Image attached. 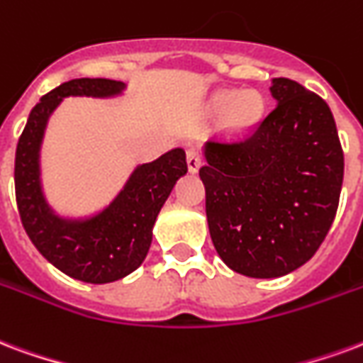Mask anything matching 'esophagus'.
<instances>
[{
	"label": "esophagus",
	"mask_w": 363,
	"mask_h": 363,
	"mask_svg": "<svg viewBox=\"0 0 363 363\" xmlns=\"http://www.w3.org/2000/svg\"><path fill=\"white\" fill-rule=\"evenodd\" d=\"M186 165H189L190 173H196L198 169L202 167V154L196 147H189L186 150Z\"/></svg>",
	"instance_id": "obj_1"
}]
</instances>
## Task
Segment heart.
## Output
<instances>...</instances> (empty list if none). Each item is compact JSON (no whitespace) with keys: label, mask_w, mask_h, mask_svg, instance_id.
<instances>
[{"label":"heart","mask_w":363,"mask_h":363,"mask_svg":"<svg viewBox=\"0 0 363 363\" xmlns=\"http://www.w3.org/2000/svg\"><path fill=\"white\" fill-rule=\"evenodd\" d=\"M209 107H211V113L227 117V125L230 130L248 133L262 117L264 101L257 92L221 90L211 98Z\"/></svg>","instance_id":"heart-1"}]
</instances>
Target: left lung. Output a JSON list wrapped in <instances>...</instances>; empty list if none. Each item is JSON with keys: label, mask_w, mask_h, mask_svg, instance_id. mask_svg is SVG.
Masks as SVG:
<instances>
[{"label": "left lung", "mask_w": 363, "mask_h": 363, "mask_svg": "<svg viewBox=\"0 0 363 363\" xmlns=\"http://www.w3.org/2000/svg\"><path fill=\"white\" fill-rule=\"evenodd\" d=\"M242 142H208L200 179L217 254L230 269L275 279L318 252L339 208L345 155L329 106L291 79Z\"/></svg>", "instance_id": "left-lung-1"}]
</instances>
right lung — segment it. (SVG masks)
Segmentation results:
<instances>
[{
    "label": "right lung",
    "mask_w": 363,
    "mask_h": 363,
    "mask_svg": "<svg viewBox=\"0 0 363 363\" xmlns=\"http://www.w3.org/2000/svg\"><path fill=\"white\" fill-rule=\"evenodd\" d=\"M127 88L109 79H74L42 96L28 115L15 155V194L21 221L42 256L69 277L113 283L138 269L152 244L157 213L186 174V155L173 147L134 169L113 202L90 217H61L42 189L40 150L52 113L69 96L115 98Z\"/></svg>",
    "instance_id": "1"
}]
</instances>
